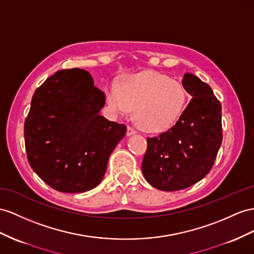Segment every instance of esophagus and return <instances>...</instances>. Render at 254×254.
I'll list each match as a JSON object with an SVG mask.
<instances>
[{
	"label": "esophagus",
	"instance_id": "obj_1",
	"mask_svg": "<svg viewBox=\"0 0 254 254\" xmlns=\"http://www.w3.org/2000/svg\"><path fill=\"white\" fill-rule=\"evenodd\" d=\"M136 133V131H135V128H133L132 127H127V136H129V135H133V134H135Z\"/></svg>",
	"mask_w": 254,
	"mask_h": 254
}]
</instances>
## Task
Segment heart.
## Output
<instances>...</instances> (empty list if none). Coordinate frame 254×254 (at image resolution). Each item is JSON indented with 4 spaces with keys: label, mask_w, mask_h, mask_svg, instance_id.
Segmentation results:
<instances>
[{
    "label": "heart",
    "mask_w": 254,
    "mask_h": 254,
    "mask_svg": "<svg viewBox=\"0 0 254 254\" xmlns=\"http://www.w3.org/2000/svg\"><path fill=\"white\" fill-rule=\"evenodd\" d=\"M107 100L119 113L134 108V118L149 132H160L173 127L187 106L184 84L157 71L125 78L118 87H109Z\"/></svg>",
    "instance_id": "1"
}]
</instances>
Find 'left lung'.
Listing matches in <instances>:
<instances>
[{"label": "left lung", "mask_w": 254, "mask_h": 254, "mask_svg": "<svg viewBox=\"0 0 254 254\" xmlns=\"http://www.w3.org/2000/svg\"><path fill=\"white\" fill-rule=\"evenodd\" d=\"M183 84L192 97L173 127L147 138L141 171L162 191L186 189L210 172L222 142L221 104L211 88L190 73Z\"/></svg>", "instance_id": "8db88e82"}]
</instances>
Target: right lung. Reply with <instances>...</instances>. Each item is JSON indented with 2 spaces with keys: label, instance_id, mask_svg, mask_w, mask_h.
<instances>
[{
  "label": "right lung",
  "instance_id": "add662e5",
  "mask_svg": "<svg viewBox=\"0 0 254 254\" xmlns=\"http://www.w3.org/2000/svg\"><path fill=\"white\" fill-rule=\"evenodd\" d=\"M80 68L48 77L32 97L24 121L28 161L44 183L65 193L101 184L108 159L127 127L100 115L105 94Z\"/></svg>",
  "mask_w": 254,
  "mask_h": 254
}]
</instances>
